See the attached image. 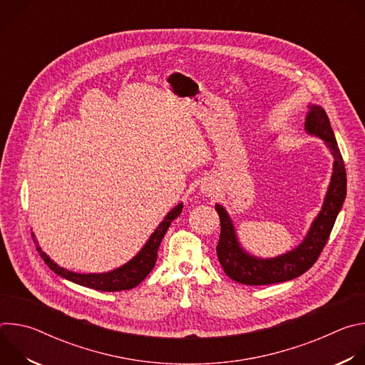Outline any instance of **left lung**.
I'll return each instance as SVG.
<instances>
[{"mask_svg": "<svg viewBox=\"0 0 365 365\" xmlns=\"http://www.w3.org/2000/svg\"><path fill=\"white\" fill-rule=\"evenodd\" d=\"M307 107L304 130L307 134L324 140L332 153L334 166L324 205L303 241L296 248L277 257H255L241 247L235 227L225 207L220 203L215 205V211L221 221V235L217 245L218 259L225 274L241 284H273L293 280L307 272L317 263L344 205L346 196V172L329 118L322 107L315 103H310Z\"/></svg>", "mask_w": 365, "mask_h": 365, "instance_id": "8db88e82", "label": "left lung"}]
</instances>
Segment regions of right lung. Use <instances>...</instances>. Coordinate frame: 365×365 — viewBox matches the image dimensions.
Instances as JSON below:
<instances>
[{"instance_id": "right-lung-1", "label": "right lung", "mask_w": 365, "mask_h": 365, "mask_svg": "<svg viewBox=\"0 0 365 365\" xmlns=\"http://www.w3.org/2000/svg\"><path fill=\"white\" fill-rule=\"evenodd\" d=\"M182 207L183 203H178L170 212H168V215L165 217V220L159 224V227L154 230V232L150 235V238L147 240V242L143 245V248L130 259L128 263H125L124 266L107 272V273H89V274H83V273H75L71 270H66L63 267H61L59 264H56L53 259H51L37 244V251L41 255V258L44 259V263L48 266L50 270H53L58 276L73 282L76 284L89 287V289H95V290H101V292H120V290H130L133 287H135L137 284H140L147 274L153 270L155 259H158V251L160 247V242L165 237V234L168 232L170 224L173 220H176L180 214H182ZM34 237V234H31ZM34 242L36 238H34Z\"/></svg>"}]
</instances>
